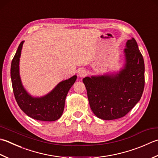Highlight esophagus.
<instances>
[{
	"label": "esophagus",
	"instance_id": "esophagus-1",
	"mask_svg": "<svg viewBox=\"0 0 158 158\" xmlns=\"http://www.w3.org/2000/svg\"><path fill=\"white\" fill-rule=\"evenodd\" d=\"M86 75H87V73H86V71L84 69H81L79 70V73H78L79 77H85Z\"/></svg>",
	"mask_w": 158,
	"mask_h": 158
}]
</instances>
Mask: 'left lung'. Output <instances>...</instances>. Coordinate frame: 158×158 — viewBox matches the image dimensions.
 I'll return each mask as SVG.
<instances>
[{"label": "left lung", "mask_w": 158, "mask_h": 158, "mask_svg": "<svg viewBox=\"0 0 158 158\" xmlns=\"http://www.w3.org/2000/svg\"><path fill=\"white\" fill-rule=\"evenodd\" d=\"M124 52L125 65L119 73L83 79L91 110L101 119L114 120L125 116L143 93L144 63L134 38L127 40Z\"/></svg>", "instance_id": "left-lung-1"}]
</instances>
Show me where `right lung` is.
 Segmentation results:
<instances>
[{
	"mask_svg": "<svg viewBox=\"0 0 158 158\" xmlns=\"http://www.w3.org/2000/svg\"><path fill=\"white\" fill-rule=\"evenodd\" d=\"M24 42H21L11 61V79L15 98L20 109L31 118L42 121H55L62 115L66 95L75 82L77 76L59 83L44 97H33L24 88L20 77L19 61Z\"/></svg>",
	"mask_w": 158,
	"mask_h": 158,
	"instance_id": "obj_1",
	"label": "right lung"
}]
</instances>
